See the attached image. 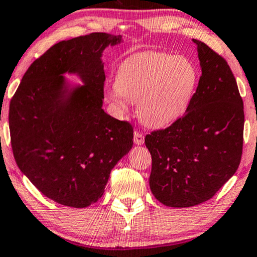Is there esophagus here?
<instances>
[{
	"mask_svg": "<svg viewBox=\"0 0 257 257\" xmlns=\"http://www.w3.org/2000/svg\"><path fill=\"white\" fill-rule=\"evenodd\" d=\"M133 141H135V144L136 145H143L144 144V136H143V133L138 132V131H135L133 133Z\"/></svg>",
	"mask_w": 257,
	"mask_h": 257,
	"instance_id": "1",
	"label": "esophagus"
}]
</instances>
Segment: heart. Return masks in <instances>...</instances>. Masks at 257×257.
Masks as SVG:
<instances>
[{
  "instance_id": "1",
  "label": "heart",
  "mask_w": 257,
  "mask_h": 257,
  "mask_svg": "<svg viewBox=\"0 0 257 257\" xmlns=\"http://www.w3.org/2000/svg\"><path fill=\"white\" fill-rule=\"evenodd\" d=\"M198 84V71L191 60L161 52L130 56L118 69L115 86L107 100L118 112L137 102L143 124L164 127L186 112Z\"/></svg>"
}]
</instances>
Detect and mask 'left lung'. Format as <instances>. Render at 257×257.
Segmentation results:
<instances>
[{
    "label": "left lung",
    "mask_w": 257,
    "mask_h": 257,
    "mask_svg": "<svg viewBox=\"0 0 257 257\" xmlns=\"http://www.w3.org/2000/svg\"><path fill=\"white\" fill-rule=\"evenodd\" d=\"M197 45L202 75L185 114L145 137L152 157L150 189L171 208L208 201L235 175L242 157L244 112L236 79L224 59Z\"/></svg>",
    "instance_id": "left-lung-1"
}]
</instances>
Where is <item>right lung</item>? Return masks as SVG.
<instances>
[{
    "mask_svg": "<svg viewBox=\"0 0 257 257\" xmlns=\"http://www.w3.org/2000/svg\"><path fill=\"white\" fill-rule=\"evenodd\" d=\"M121 35L92 33L52 46L23 75L9 106L19 169L46 197L86 208L104 195L111 170L133 146V128L102 109L101 56ZM75 74L84 85H73Z\"/></svg>",
    "mask_w": 257,
    "mask_h": 257,
    "instance_id": "1",
    "label": "right lung"
}]
</instances>
